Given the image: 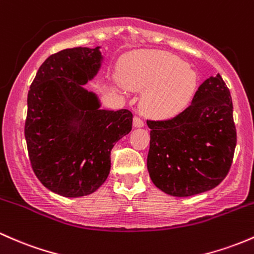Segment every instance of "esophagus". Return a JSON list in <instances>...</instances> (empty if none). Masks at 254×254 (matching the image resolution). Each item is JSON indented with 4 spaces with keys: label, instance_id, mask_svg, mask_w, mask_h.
I'll return each mask as SVG.
<instances>
[{
    "label": "esophagus",
    "instance_id": "esophagus-1",
    "mask_svg": "<svg viewBox=\"0 0 254 254\" xmlns=\"http://www.w3.org/2000/svg\"><path fill=\"white\" fill-rule=\"evenodd\" d=\"M133 126H134L135 128L144 127V122H143V120H141L140 117H137V116H135L134 119H133Z\"/></svg>",
    "mask_w": 254,
    "mask_h": 254
}]
</instances>
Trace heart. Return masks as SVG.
I'll use <instances>...</instances> for the list:
<instances>
[{"mask_svg": "<svg viewBox=\"0 0 254 254\" xmlns=\"http://www.w3.org/2000/svg\"><path fill=\"white\" fill-rule=\"evenodd\" d=\"M120 77L129 89L144 92L141 110L157 120L182 114L197 91V73L185 62L161 51L139 50L120 62Z\"/></svg>", "mask_w": 254, "mask_h": 254, "instance_id": "heart-1", "label": "heart"}]
</instances>
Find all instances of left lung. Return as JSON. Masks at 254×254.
Masks as SVG:
<instances>
[{
	"mask_svg": "<svg viewBox=\"0 0 254 254\" xmlns=\"http://www.w3.org/2000/svg\"><path fill=\"white\" fill-rule=\"evenodd\" d=\"M148 171L163 192L178 197L217 187L233 162V102L219 73L198 87L191 105L167 121H148Z\"/></svg>",
	"mask_w": 254,
	"mask_h": 254,
	"instance_id": "obj_1",
	"label": "left lung"
}]
</instances>
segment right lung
Returning a JSON list of instances; mask_svg holds the SVG:
<instances>
[{
  "label": "right lung",
  "instance_id": "add662e5",
  "mask_svg": "<svg viewBox=\"0 0 254 254\" xmlns=\"http://www.w3.org/2000/svg\"><path fill=\"white\" fill-rule=\"evenodd\" d=\"M100 46L48 57L28 93L25 139L32 170L51 191L81 197L97 191L110 173V151L132 130L127 109H102L84 88L102 69Z\"/></svg>",
  "mask_w": 254,
  "mask_h": 254
}]
</instances>
